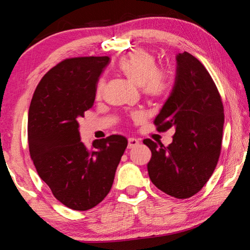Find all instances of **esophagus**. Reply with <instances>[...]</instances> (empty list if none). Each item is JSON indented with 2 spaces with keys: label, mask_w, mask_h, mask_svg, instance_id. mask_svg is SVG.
Returning <instances> with one entry per match:
<instances>
[{
  "label": "esophagus",
  "mask_w": 250,
  "mask_h": 250,
  "mask_svg": "<svg viewBox=\"0 0 250 250\" xmlns=\"http://www.w3.org/2000/svg\"><path fill=\"white\" fill-rule=\"evenodd\" d=\"M139 145V140L135 138H129L128 139V147L129 149H132V147H135Z\"/></svg>",
  "instance_id": "1"
}]
</instances>
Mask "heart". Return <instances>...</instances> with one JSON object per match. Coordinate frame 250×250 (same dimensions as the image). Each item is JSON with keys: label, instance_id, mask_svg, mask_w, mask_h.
Returning a JSON list of instances; mask_svg holds the SVG:
<instances>
[{"label": "heart", "instance_id": "obj_1", "mask_svg": "<svg viewBox=\"0 0 250 250\" xmlns=\"http://www.w3.org/2000/svg\"><path fill=\"white\" fill-rule=\"evenodd\" d=\"M119 73L139 86L141 92L147 99L159 100L166 97L171 90L172 79L167 70L158 68L156 59L150 53L145 50H137L122 57L117 65ZM104 80L100 79L96 88L97 98L103 96ZM137 120L141 119L142 115L135 113Z\"/></svg>", "mask_w": 250, "mask_h": 250}]
</instances>
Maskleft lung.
<instances>
[{
    "instance_id": "left-lung-1",
    "label": "left lung",
    "mask_w": 250,
    "mask_h": 250,
    "mask_svg": "<svg viewBox=\"0 0 250 250\" xmlns=\"http://www.w3.org/2000/svg\"><path fill=\"white\" fill-rule=\"evenodd\" d=\"M173 90L156 116L159 132L175 128L171 145L146 139L152 156L149 176L156 188L175 198H188L203 188L222 150L224 107L207 69L188 52L176 56Z\"/></svg>"
}]
</instances>
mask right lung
<instances>
[{
  "label": "right lung",
  "instance_id": "obj_1",
  "mask_svg": "<svg viewBox=\"0 0 250 250\" xmlns=\"http://www.w3.org/2000/svg\"><path fill=\"white\" fill-rule=\"evenodd\" d=\"M108 56L67 58L37 84L28 110L29 154L42 180L57 200L88 210L108 195L128 146L122 135L80 141L79 120L94 105L99 76Z\"/></svg>",
  "mask_w": 250,
  "mask_h": 250
}]
</instances>
